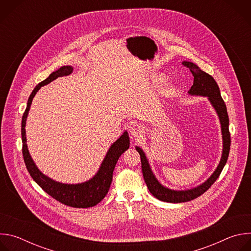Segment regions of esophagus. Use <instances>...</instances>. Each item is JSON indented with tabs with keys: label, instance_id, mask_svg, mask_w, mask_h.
Instances as JSON below:
<instances>
[{
	"label": "esophagus",
	"instance_id": "obj_1",
	"mask_svg": "<svg viewBox=\"0 0 251 251\" xmlns=\"http://www.w3.org/2000/svg\"><path fill=\"white\" fill-rule=\"evenodd\" d=\"M129 131H130V134L133 138H139L143 134H144V127H143L141 124L135 123V124L131 125Z\"/></svg>",
	"mask_w": 251,
	"mask_h": 251
}]
</instances>
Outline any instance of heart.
<instances>
[{
  "label": "heart",
  "mask_w": 251,
  "mask_h": 251,
  "mask_svg": "<svg viewBox=\"0 0 251 251\" xmlns=\"http://www.w3.org/2000/svg\"><path fill=\"white\" fill-rule=\"evenodd\" d=\"M161 78H163V77H159V79H161ZM174 90H175V86H174V84L173 83H171V82H168V83H166L162 88H161V90H160V93L163 95V96H170L173 92H174Z\"/></svg>",
  "instance_id": "1"
}]
</instances>
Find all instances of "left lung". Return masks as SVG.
<instances>
[{"label":"left lung","instance_id":"obj_1","mask_svg":"<svg viewBox=\"0 0 251 251\" xmlns=\"http://www.w3.org/2000/svg\"><path fill=\"white\" fill-rule=\"evenodd\" d=\"M183 64L189 67L190 71L194 76V84L192 85L191 89L188 91V94L190 96L206 97L219 117V120L221 123L222 138H223V152H222V157L217 169L213 171V173L203 183L188 190H173V189L167 188L166 186L162 185L158 181L157 176H155L150 166L146 153L143 151L141 147L139 146L135 147L138 153L140 154L142 173H143V176H144L145 183L149 189V192L159 201H162L165 202H174V203L193 201L198 197H200L201 195H202L204 192H206L210 188V186L217 181V178L221 175L224 167L226 164L228 154H229V149H230V134L228 131L229 120H228L226 106L225 104V101L222 98L221 90L218 83L213 79L212 76H210L209 75L204 73V71H202L194 62L184 60Z\"/></svg>","mask_w":251,"mask_h":251}]
</instances>
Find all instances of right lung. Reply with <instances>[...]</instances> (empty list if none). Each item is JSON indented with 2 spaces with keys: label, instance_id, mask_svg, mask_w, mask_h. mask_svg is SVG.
<instances>
[{
  "label": "right lung",
  "instance_id": "obj_1",
  "mask_svg": "<svg viewBox=\"0 0 251 251\" xmlns=\"http://www.w3.org/2000/svg\"><path fill=\"white\" fill-rule=\"evenodd\" d=\"M74 66L63 65L58 69L54 70L50 76L39 83L34 87L31 94L28 97L26 108L23 115L22 119V141H23V156L25 160V167L37 183L47 194L55 199L56 201L62 202L63 204L73 206V207H82L87 208L96 205L100 202L104 197L109 191L110 185L112 183L113 171L116 166V163L119 157L129 149L130 138L127 131H124L123 134L111 144L108 151H107L98 171L95 175L90 177L89 180L77 183V184H65L57 182L53 178L45 175L33 162L26 145L25 137V124L28 111L30 109V105L33 97L37 92L45 85L50 83L54 79L60 76H67L73 74Z\"/></svg>",
  "mask_w": 251,
  "mask_h": 251
}]
</instances>
